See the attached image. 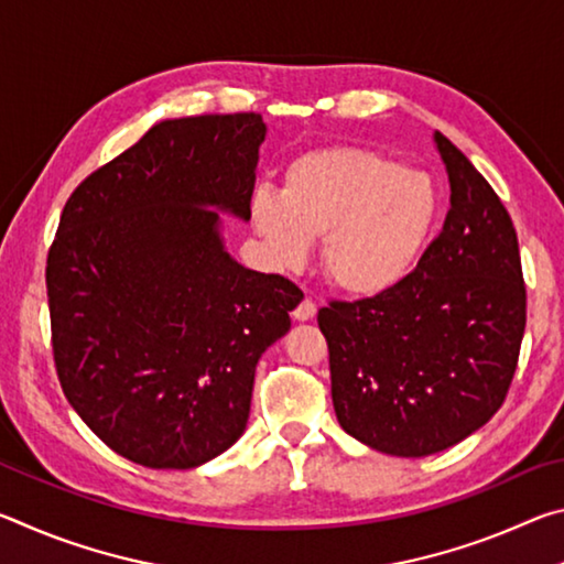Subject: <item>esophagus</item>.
Listing matches in <instances>:
<instances>
[{
    "label": "esophagus",
    "instance_id": "obj_1",
    "mask_svg": "<svg viewBox=\"0 0 564 564\" xmlns=\"http://www.w3.org/2000/svg\"><path fill=\"white\" fill-rule=\"evenodd\" d=\"M313 316H316V303H313V299H303L293 308V318L295 321H311Z\"/></svg>",
    "mask_w": 564,
    "mask_h": 564
}]
</instances>
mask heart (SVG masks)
<instances>
[{
    "label": "heart",
    "instance_id": "heart-1",
    "mask_svg": "<svg viewBox=\"0 0 564 564\" xmlns=\"http://www.w3.org/2000/svg\"><path fill=\"white\" fill-rule=\"evenodd\" d=\"M441 198L425 171L358 147L295 156L281 196L256 191L251 221L271 259L291 269L321 238L323 275L348 295L370 299L403 283L423 256Z\"/></svg>",
    "mask_w": 564,
    "mask_h": 564
}]
</instances>
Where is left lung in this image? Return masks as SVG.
<instances>
[{
    "instance_id": "obj_1",
    "label": "left lung",
    "mask_w": 564,
    "mask_h": 564,
    "mask_svg": "<svg viewBox=\"0 0 564 564\" xmlns=\"http://www.w3.org/2000/svg\"><path fill=\"white\" fill-rule=\"evenodd\" d=\"M435 144L451 178L443 231L395 289L318 311L340 427L398 457L441 453L498 413L528 321L508 208L441 131Z\"/></svg>"
}]
</instances>
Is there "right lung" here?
<instances>
[{"label": "right lung", "instance_id": "right-lung-1", "mask_svg": "<svg viewBox=\"0 0 564 564\" xmlns=\"http://www.w3.org/2000/svg\"><path fill=\"white\" fill-rule=\"evenodd\" d=\"M261 113L161 121L64 204L46 256L66 400L113 453L188 470L246 431L256 362L303 293L224 251L216 208L251 218Z\"/></svg>", "mask_w": 564, "mask_h": 564}]
</instances>
